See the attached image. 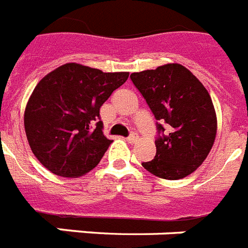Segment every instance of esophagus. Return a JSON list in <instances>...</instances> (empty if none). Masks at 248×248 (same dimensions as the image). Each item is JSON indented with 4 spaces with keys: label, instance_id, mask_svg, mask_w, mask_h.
I'll return each instance as SVG.
<instances>
[{
    "label": "esophagus",
    "instance_id": "esophagus-1",
    "mask_svg": "<svg viewBox=\"0 0 248 248\" xmlns=\"http://www.w3.org/2000/svg\"><path fill=\"white\" fill-rule=\"evenodd\" d=\"M137 140H138V136H137L136 133H132L128 137V142H129V143H136Z\"/></svg>",
    "mask_w": 248,
    "mask_h": 248
}]
</instances>
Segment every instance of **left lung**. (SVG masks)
<instances>
[{"mask_svg":"<svg viewBox=\"0 0 248 248\" xmlns=\"http://www.w3.org/2000/svg\"><path fill=\"white\" fill-rule=\"evenodd\" d=\"M130 79L156 120L166 123L169 129L155 140V158L142 162V166L162 179L186 178L205 161L217 137V112L209 92L177 62L132 73ZM161 124L157 129L164 132Z\"/></svg>","mask_w":248,"mask_h":248,"instance_id":"obj_1","label":"left lung"}]
</instances>
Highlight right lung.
Instances as JSON below:
<instances>
[{
  "label": "right lung",
  "instance_id": "right-lung-1",
  "mask_svg": "<svg viewBox=\"0 0 248 248\" xmlns=\"http://www.w3.org/2000/svg\"><path fill=\"white\" fill-rule=\"evenodd\" d=\"M128 77L126 71L104 73L69 62L39 80L25 106L24 128L46 169L78 178L96 168L112 142L102 133L100 108Z\"/></svg>",
  "mask_w": 248,
  "mask_h": 248
}]
</instances>
